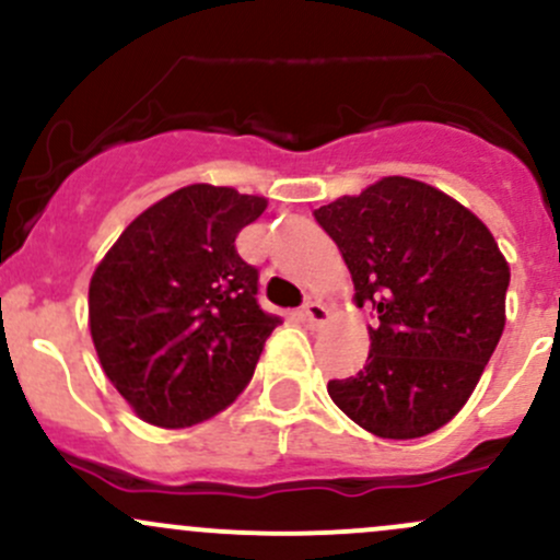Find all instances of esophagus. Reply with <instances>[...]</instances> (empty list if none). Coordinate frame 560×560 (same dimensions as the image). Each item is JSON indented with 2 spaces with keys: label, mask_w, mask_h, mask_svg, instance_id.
<instances>
[{
  "label": "esophagus",
  "mask_w": 560,
  "mask_h": 560,
  "mask_svg": "<svg viewBox=\"0 0 560 560\" xmlns=\"http://www.w3.org/2000/svg\"><path fill=\"white\" fill-rule=\"evenodd\" d=\"M302 320H304L310 328L326 326V323L330 320L328 306L323 304V302H317V299H310V302H306V304L302 306Z\"/></svg>",
  "instance_id": "1"
}]
</instances>
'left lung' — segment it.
Returning <instances> with one entry per match:
<instances>
[{
	"mask_svg": "<svg viewBox=\"0 0 560 560\" xmlns=\"http://www.w3.org/2000/svg\"><path fill=\"white\" fill-rule=\"evenodd\" d=\"M339 245L358 306L371 304L369 360L328 382L354 424L408 441L456 417L504 330L510 267L494 234L435 186L387 176L315 210Z\"/></svg>",
	"mask_w": 560,
	"mask_h": 560,
	"instance_id": "1",
	"label": "left lung"
}]
</instances>
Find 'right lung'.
<instances>
[{
    "label": "right lung",
    "mask_w": 560,
    "mask_h": 560,
    "mask_svg": "<svg viewBox=\"0 0 560 560\" xmlns=\"http://www.w3.org/2000/svg\"><path fill=\"white\" fill-rule=\"evenodd\" d=\"M264 208V197L230 186H184L143 210L95 267V352L143 422H202L254 376L280 317L258 306V269L234 237Z\"/></svg>",
    "instance_id": "right-lung-1"
}]
</instances>
